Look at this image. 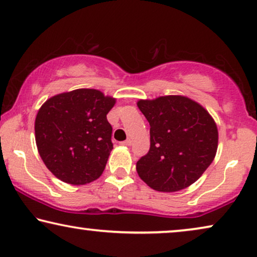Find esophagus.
<instances>
[{"mask_svg": "<svg viewBox=\"0 0 257 257\" xmlns=\"http://www.w3.org/2000/svg\"><path fill=\"white\" fill-rule=\"evenodd\" d=\"M121 144H122V146H130V144H132V140H130V139H127V140H125V141H123V142H121Z\"/></svg>", "mask_w": 257, "mask_h": 257, "instance_id": "34e87169", "label": "esophagus"}]
</instances>
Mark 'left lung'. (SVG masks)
Wrapping results in <instances>:
<instances>
[{"mask_svg":"<svg viewBox=\"0 0 257 257\" xmlns=\"http://www.w3.org/2000/svg\"><path fill=\"white\" fill-rule=\"evenodd\" d=\"M150 124V149L137 162L140 178L160 192L186 189L214 160L219 134L200 103L184 95L139 100Z\"/></svg>","mask_w":257,"mask_h":257,"instance_id":"1","label":"left lung"}]
</instances>
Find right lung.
Wrapping results in <instances>:
<instances>
[{
  "instance_id": "1",
  "label": "right lung",
  "mask_w": 257,
  "mask_h": 257,
  "mask_svg": "<svg viewBox=\"0 0 257 257\" xmlns=\"http://www.w3.org/2000/svg\"><path fill=\"white\" fill-rule=\"evenodd\" d=\"M116 99L99 89L57 94L39 108L35 137L39 156L61 182L85 185L96 180L113 149L107 114Z\"/></svg>"
}]
</instances>
